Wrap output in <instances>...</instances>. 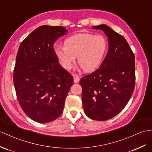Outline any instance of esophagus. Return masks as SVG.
Returning a JSON list of instances; mask_svg holds the SVG:
<instances>
[{"label":"esophagus","mask_w":152,"mask_h":152,"mask_svg":"<svg viewBox=\"0 0 152 152\" xmlns=\"http://www.w3.org/2000/svg\"><path fill=\"white\" fill-rule=\"evenodd\" d=\"M73 77H74V83H79V81L80 80V76L77 75H73Z\"/></svg>","instance_id":"esophagus-1"}]
</instances>
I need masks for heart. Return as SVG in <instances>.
I'll use <instances>...</instances> for the list:
<instances>
[{
	"label": "heart",
	"mask_w": 152,
	"mask_h": 152,
	"mask_svg": "<svg viewBox=\"0 0 152 152\" xmlns=\"http://www.w3.org/2000/svg\"><path fill=\"white\" fill-rule=\"evenodd\" d=\"M108 42L102 35L80 33L65 39L64 45H54L53 51L61 66L65 70L71 69L76 56L81 67L87 72L98 69L106 56Z\"/></svg>",
	"instance_id": "obj_1"
}]
</instances>
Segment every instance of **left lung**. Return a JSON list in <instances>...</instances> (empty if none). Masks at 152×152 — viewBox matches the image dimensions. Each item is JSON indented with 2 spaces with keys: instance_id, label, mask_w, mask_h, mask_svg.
Listing matches in <instances>:
<instances>
[{
  "instance_id": "8db88e82",
  "label": "left lung",
  "mask_w": 152,
  "mask_h": 152,
  "mask_svg": "<svg viewBox=\"0 0 152 152\" xmlns=\"http://www.w3.org/2000/svg\"><path fill=\"white\" fill-rule=\"evenodd\" d=\"M108 37V50L100 67L83 76L82 103L85 114L97 121H106L125 107L135 87V56L123 36L109 26L92 27Z\"/></svg>"
}]
</instances>
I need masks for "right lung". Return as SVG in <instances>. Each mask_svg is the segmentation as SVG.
I'll return each instance as SVG.
<instances>
[{
    "label": "right lung",
    "mask_w": 152,
    "mask_h": 152,
    "mask_svg": "<svg viewBox=\"0 0 152 152\" xmlns=\"http://www.w3.org/2000/svg\"><path fill=\"white\" fill-rule=\"evenodd\" d=\"M67 31L61 26H42L19 46L14 86L22 110L36 122L59 118L73 84V77L61 67L53 51L54 43Z\"/></svg>",
    "instance_id": "1"
}]
</instances>
